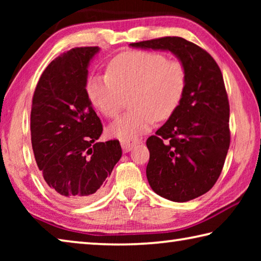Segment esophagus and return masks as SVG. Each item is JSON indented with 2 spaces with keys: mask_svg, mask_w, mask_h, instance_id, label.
I'll use <instances>...</instances> for the list:
<instances>
[{
  "mask_svg": "<svg viewBox=\"0 0 261 261\" xmlns=\"http://www.w3.org/2000/svg\"><path fill=\"white\" fill-rule=\"evenodd\" d=\"M141 143V139L138 138V137H129V138H125V139H122L121 140V145H122V148L124 152H129L130 149L136 146V145H138Z\"/></svg>",
  "mask_w": 261,
  "mask_h": 261,
  "instance_id": "34e87169",
  "label": "esophagus"
}]
</instances>
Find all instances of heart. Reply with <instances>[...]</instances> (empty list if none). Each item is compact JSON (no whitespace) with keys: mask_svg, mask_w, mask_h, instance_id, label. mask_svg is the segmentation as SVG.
I'll list each match as a JSON object with an SVG mask.
<instances>
[{"mask_svg":"<svg viewBox=\"0 0 261 261\" xmlns=\"http://www.w3.org/2000/svg\"><path fill=\"white\" fill-rule=\"evenodd\" d=\"M188 71L177 60H168L160 53L134 50L110 62L108 76L93 78L88 95L105 116L116 117L131 95V112L110 126V134L125 139L148 131L154 122L173 116L184 98Z\"/></svg>","mask_w":261,"mask_h":261,"instance_id":"obj_1","label":"heart"}]
</instances>
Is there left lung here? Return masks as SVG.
<instances>
[{
	"instance_id": "left-lung-1",
	"label": "left lung",
	"mask_w": 261,
	"mask_h": 261,
	"mask_svg": "<svg viewBox=\"0 0 261 261\" xmlns=\"http://www.w3.org/2000/svg\"><path fill=\"white\" fill-rule=\"evenodd\" d=\"M130 46L169 50L187 68L188 86L178 109L146 141V176L153 191L168 200L200 197L218 180L230 145L222 72L208 53L183 38L163 37Z\"/></svg>"
}]
</instances>
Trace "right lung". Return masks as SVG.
<instances>
[{
    "label": "right lung",
    "mask_w": 261,
    "mask_h": 261,
    "mask_svg": "<svg viewBox=\"0 0 261 261\" xmlns=\"http://www.w3.org/2000/svg\"><path fill=\"white\" fill-rule=\"evenodd\" d=\"M99 47H76L51 61L35 87L31 141L50 191L64 202L87 204L105 191L122 156L117 139L98 143L102 124L86 91L87 68Z\"/></svg>",
    "instance_id": "add662e5"
}]
</instances>
